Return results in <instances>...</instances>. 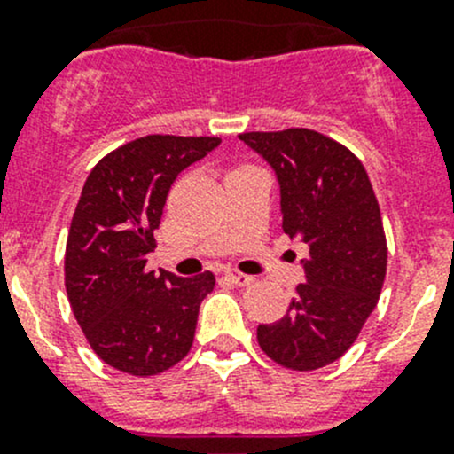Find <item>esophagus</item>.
Returning <instances> with one entry per match:
<instances>
[{"instance_id":"obj_1","label":"esophagus","mask_w":454,"mask_h":454,"mask_svg":"<svg viewBox=\"0 0 454 454\" xmlns=\"http://www.w3.org/2000/svg\"><path fill=\"white\" fill-rule=\"evenodd\" d=\"M226 277L231 278V281L235 283V286H239V287L253 286V283H254V277L239 272V270H235V268H226Z\"/></svg>"}]
</instances>
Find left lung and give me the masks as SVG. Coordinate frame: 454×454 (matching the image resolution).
I'll return each instance as SVG.
<instances>
[{
    "label": "left lung",
    "mask_w": 454,
    "mask_h": 454,
    "mask_svg": "<svg viewBox=\"0 0 454 454\" xmlns=\"http://www.w3.org/2000/svg\"><path fill=\"white\" fill-rule=\"evenodd\" d=\"M239 140L272 164L283 232L301 237L305 283L286 316L259 325L263 354L292 371L327 367L358 338L387 277V237L363 162L314 129L248 131Z\"/></svg>",
    "instance_id": "8db88e82"
}]
</instances>
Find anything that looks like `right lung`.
I'll return each instance as SVG.
<instances>
[{
    "label": "right lung",
    "instance_id": "right-lung-1",
    "mask_svg": "<svg viewBox=\"0 0 454 454\" xmlns=\"http://www.w3.org/2000/svg\"><path fill=\"white\" fill-rule=\"evenodd\" d=\"M219 142L145 136L114 149L87 176L67 232L66 290L87 342L109 367L146 378L191 351L215 274H155L146 256L177 173Z\"/></svg>",
    "mask_w": 454,
    "mask_h": 454
}]
</instances>
